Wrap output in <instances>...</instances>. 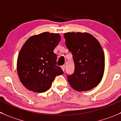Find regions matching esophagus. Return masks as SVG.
<instances>
[{
    "label": "esophagus",
    "instance_id": "obj_1",
    "mask_svg": "<svg viewBox=\"0 0 121 121\" xmlns=\"http://www.w3.org/2000/svg\"><path fill=\"white\" fill-rule=\"evenodd\" d=\"M61 67L62 70H63V71H64V70H65V65H62V66Z\"/></svg>",
    "mask_w": 121,
    "mask_h": 121
}]
</instances>
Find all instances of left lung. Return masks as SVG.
<instances>
[{
  "instance_id": "obj_1",
  "label": "left lung",
  "mask_w": 121,
  "mask_h": 121,
  "mask_svg": "<svg viewBox=\"0 0 121 121\" xmlns=\"http://www.w3.org/2000/svg\"><path fill=\"white\" fill-rule=\"evenodd\" d=\"M64 37L74 63V73L67 74L68 82L78 92L91 90L100 83L104 76L105 56L101 45L88 33L67 32Z\"/></svg>"
}]
</instances>
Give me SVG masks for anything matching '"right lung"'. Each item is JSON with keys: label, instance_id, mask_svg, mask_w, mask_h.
I'll list each match as a JSON object with an SVG mask.
<instances>
[{"label": "right lung", "instance_id": "right-lung-1", "mask_svg": "<svg viewBox=\"0 0 121 121\" xmlns=\"http://www.w3.org/2000/svg\"><path fill=\"white\" fill-rule=\"evenodd\" d=\"M60 40L58 34L46 32L31 37L23 44L17 57V70L21 83L28 90L46 92L55 77L63 74L53 51Z\"/></svg>", "mask_w": 121, "mask_h": 121}]
</instances>
